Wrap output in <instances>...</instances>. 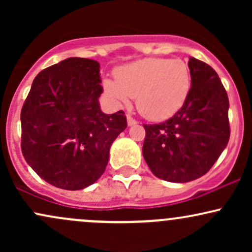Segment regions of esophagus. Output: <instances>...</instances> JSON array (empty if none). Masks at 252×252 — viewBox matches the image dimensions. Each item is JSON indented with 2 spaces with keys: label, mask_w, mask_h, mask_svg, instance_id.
<instances>
[{
  "label": "esophagus",
  "mask_w": 252,
  "mask_h": 252,
  "mask_svg": "<svg viewBox=\"0 0 252 252\" xmlns=\"http://www.w3.org/2000/svg\"><path fill=\"white\" fill-rule=\"evenodd\" d=\"M126 120H128V126H135V124H137V121H136L135 118H132L131 116H130V115H128V116H126Z\"/></svg>",
  "instance_id": "34e87169"
}]
</instances>
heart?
I'll list each match as a JSON object with an SVG mask.
<instances>
[{
	"label": "heart",
	"instance_id": "heart-1",
	"mask_svg": "<svg viewBox=\"0 0 252 252\" xmlns=\"http://www.w3.org/2000/svg\"><path fill=\"white\" fill-rule=\"evenodd\" d=\"M116 80L104 79L103 89L117 105L136 97V106L144 118L163 121L176 114L189 97L192 78L182 60L147 58L122 66Z\"/></svg>",
	"mask_w": 252,
	"mask_h": 252
}]
</instances>
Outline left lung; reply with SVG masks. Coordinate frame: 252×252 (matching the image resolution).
Returning <instances> with one entry per match:
<instances>
[{
  "instance_id": "left-lung-1",
  "label": "left lung",
  "mask_w": 252,
  "mask_h": 252,
  "mask_svg": "<svg viewBox=\"0 0 252 252\" xmlns=\"http://www.w3.org/2000/svg\"><path fill=\"white\" fill-rule=\"evenodd\" d=\"M192 85L182 108L166 122L143 124V158L152 173L170 182L205 175L230 138L228 97L217 72L189 58Z\"/></svg>"
}]
</instances>
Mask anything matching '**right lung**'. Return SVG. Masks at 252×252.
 <instances>
[{"instance_id": "obj_1", "label": "right lung", "mask_w": 252, "mask_h": 252, "mask_svg": "<svg viewBox=\"0 0 252 252\" xmlns=\"http://www.w3.org/2000/svg\"><path fill=\"white\" fill-rule=\"evenodd\" d=\"M100 83L99 63L67 58L37 74L22 106L25 160L58 189L77 190L96 182L112 142L128 126L122 110H100Z\"/></svg>"}]
</instances>
